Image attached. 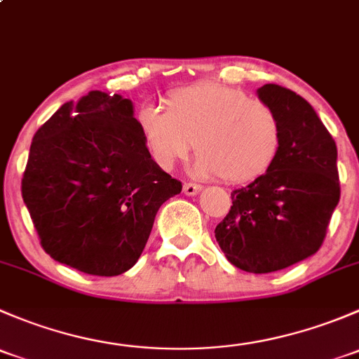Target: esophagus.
<instances>
[{"label": "esophagus", "mask_w": 359, "mask_h": 359, "mask_svg": "<svg viewBox=\"0 0 359 359\" xmlns=\"http://www.w3.org/2000/svg\"><path fill=\"white\" fill-rule=\"evenodd\" d=\"M200 191H201L200 184H194V182L184 184V194H186V196H196Z\"/></svg>", "instance_id": "obj_1"}]
</instances>
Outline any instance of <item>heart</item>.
I'll return each mask as SVG.
<instances>
[{"mask_svg":"<svg viewBox=\"0 0 359 359\" xmlns=\"http://www.w3.org/2000/svg\"><path fill=\"white\" fill-rule=\"evenodd\" d=\"M139 128L161 168L172 170L196 147V172L229 184L266 175L283 146V123L269 104L212 81L172 90L165 109L142 107Z\"/></svg>","mask_w":359,"mask_h":359,"instance_id":"1","label":"heart"}]
</instances>
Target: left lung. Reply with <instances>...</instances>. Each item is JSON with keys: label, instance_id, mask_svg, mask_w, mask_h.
Masks as SVG:
<instances>
[{"label": "left lung", "instance_id": "8db88e82", "mask_svg": "<svg viewBox=\"0 0 359 359\" xmlns=\"http://www.w3.org/2000/svg\"><path fill=\"white\" fill-rule=\"evenodd\" d=\"M280 114L283 146L273 168L231 193L215 227L227 260L247 273H273L314 255L340 198L337 146L306 99L280 85L257 90Z\"/></svg>", "mask_w": 359, "mask_h": 359}]
</instances>
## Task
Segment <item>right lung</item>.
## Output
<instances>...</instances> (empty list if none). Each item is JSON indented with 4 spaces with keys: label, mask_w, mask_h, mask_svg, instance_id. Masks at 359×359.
Here are the masks:
<instances>
[{
    "label": "right lung",
    "mask_w": 359,
    "mask_h": 359,
    "mask_svg": "<svg viewBox=\"0 0 359 359\" xmlns=\"http://www.w3.org/2000/svg\"><path fill=\"white\" fill-rule=\"evenodd\" d=\"M180 191L151 158L132 100L100 90L66 102L34 133L22 177L43 250L93 276L135 266L159 206Z\"/></svg>",
    "instance_id": "add662e5"
}]
</instances>
